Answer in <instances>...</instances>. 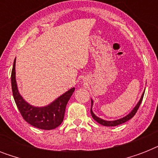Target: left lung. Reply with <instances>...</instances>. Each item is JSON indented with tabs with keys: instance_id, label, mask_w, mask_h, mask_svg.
<instances>
[{
	"instance_id": "obj_1",
	"label": "left lung",
	"mask_w": 158,
	"mask_h": 158,
	"mask_svg": "<svg viewBox=\"0 0 158 158\" xmlns=\"http://www.w3.org/2000/svg\"><path fill=\"white\" fill-rule=\"evenodd\" d=\"M143 95H144V91L143 93L142 96L140 98L139 101L138 102V103L136 104L135 107L133 108V110L130 111L128 115H126L125 116L122 118H120V119H117V120H103V119H102V118L98 117V116H97L94 113L93 111V106H94V101H93V99H91V115L93 116L94 120H96L97 122L99 123V124H101V125H104V126H116V125H121L123 123L126 122L128 121L129 120H130L131 118L135 115V113L137 112L138 109L139 107L140 104L142 102V100H143Z\"/></svg>"
}]
</instances>
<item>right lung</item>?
I'll return each instance as SVG.
<instances>
[{"label":"right lung","instance_id":"obj_1","mask_svg":"<svg viewBox=\"0 0 158 158\" xmlns=\"http://www.w3.org/2000/svg\"><path fill=\"white\" fill-rule=\"evenodd\" d=\"M15 59L11 72V86L14 99L19 112L23 119L34 127L48 130L56 129L64 120L65 107L75 89H69L48 105L43 106L31 105L24 100L19 91L15 76Z\"/></svg>","mask_w":158,"mask_h":158}]
</instances>
